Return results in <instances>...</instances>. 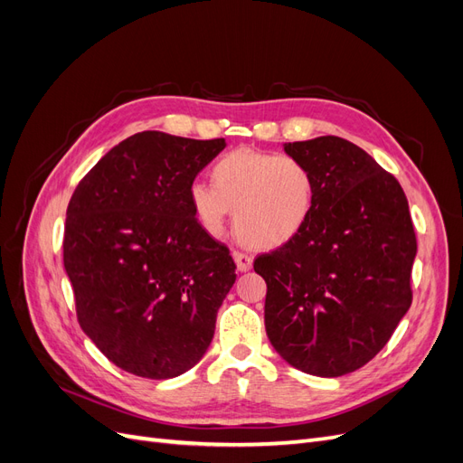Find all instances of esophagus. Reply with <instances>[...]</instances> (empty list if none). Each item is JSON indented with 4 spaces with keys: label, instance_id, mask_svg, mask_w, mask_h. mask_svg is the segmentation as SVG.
I'll list each match as a JSON object with an SVG mask.
<instances>
[{
    "label": "esophagus",
    "instance_id": "34e87169",
    "mask_svg": "<svg viewBox=\"0 0 463 463\" xmlns=\"http://www.w3.org/2000/svg\"><path fill=\"white\" fill-rule=\"evenodd\" d=\"M233 260H235L237 270L240 272H249L250 269H253V257L247 253H241V250H233Z\"/></svg>",
    "mask_w": 463,
    "mask_h": 463
}]
</instances>
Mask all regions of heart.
I'll return each mask as SVG.
<instances>
[{
  "instance_id": "obj_1",
  "label": "heart",
  "mask_w": 463,
  "mask_h": 463,
  "mask_svg": "<svg viewBox=\"0 0 463 463\" xmlns=\"http://www.w3.org/2000/svg\"><path fill=\"white\" fill-rule=\"evenodd\" d=\"M317 203L311 167L286 154L233 150L213 167V185L193 184L189 204L210 233H222L233 210L237 237L257 249L284 247L307 228Z\"/></svg>"
}]
</instances>
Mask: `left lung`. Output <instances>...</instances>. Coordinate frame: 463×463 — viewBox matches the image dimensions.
<instances>
[{
  "label": "left lung",
  "instance_id": "obj_1",
  "mask_svg": "<svg viewBox=\"0 0 463 463\" xmlns=\"http://www.w3.org/2000/svg\"><path fill=\"white\" fill-rule=\"evenodd\" d=\"M311 167L317 203L307 228L255 259L266 282L264 326L291 367L342 376L369 363L411 305L417 253L398 179L340 137L286 143Z\"/></svg>",
  "mask_w": 463,
  "mask_h": 463
}]
</instances>
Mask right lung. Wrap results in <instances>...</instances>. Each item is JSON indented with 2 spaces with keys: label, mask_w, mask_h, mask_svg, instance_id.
Returning a JSON list of instances; mask_svg holds the SVG:
<instances>
[{
  "label": "right lung",
  "mask_w": 463,
  "mask_h": 463,
  "mask_svg": "<svg viewBox=\"0 0 463 463\" xmlns=\"http://www.w3.org/2000/svg\"><path fill=\"white\" fill-rule=\"evenodd\" d=\"M223 148V138L137 133L104 154L69 201L63 266L79 325L131 374L179 376L213 342L235 264L194 218L189 187Z\"/></svg>",
  "instance_id": "obj_1"
}]
</instances>
